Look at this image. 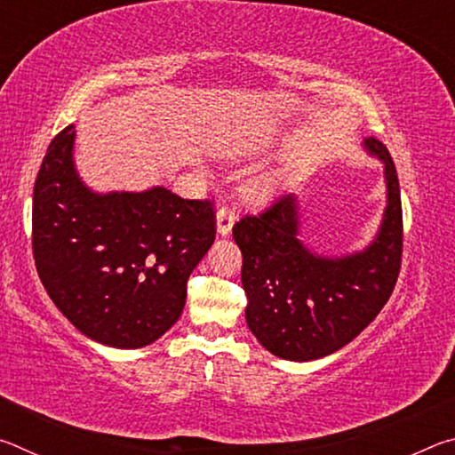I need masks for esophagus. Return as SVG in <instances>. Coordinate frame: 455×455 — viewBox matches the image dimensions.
Masks as SVG:
<instances>
[{
	"mask_svg": "<svg viewBox=\"0 0 455 455\" xmlns=\"http://www.w3.org/2000/svg\"><path fill=\"white\" fill-rule=\"evenodd\" d=\"M235 219V211H230L228 206H220L217 212V233L220 236H228L230 230H233Z\"/></svg>",
	"mask_w": 455,
	"mask_h": 455,
	"instance_id": "esophagus-1",
	"label": "esophagus"
}]
</instances>
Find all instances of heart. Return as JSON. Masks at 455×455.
<instances>
[{
	"mask_svg": "<svg viewBox=\"0 0 455 455\" xmlns=\"http://www.w3.org/2000/svg\"><path fill=\"white\" fill-rule=\"evenodd\" d=\"M246 192H249V196L252 200H257V203H263V200L273 196L275 184H273V180H255Z\"/></svg>",
	"mask_w": 455,
	"mask_h": 455,
	"instance_id": "b5f03b06",
	"label": "heart"
}]
</instances>
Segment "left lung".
Masks as SVG:
<instances>
[{
	"label": "left lung",
	"mask_w": 455,
	"mask_h": 455,
	"mask_svg": "<svg viewBox=\"0 0 455 455\" xmlns=\"http://www.w3.org/2000/svg\"><path fill=\"white\" fill-rule=\"evenodd\" d=\"M363 150L383 164L385 209L379 228L363 249L323 255L301 230V198L283 196L260 217L233 228L243 252L244 317L273 355L313 361L351 343L395 287L402 267V196L395 164L385 146L365 138Z\"/></svg>",
	"instance_id": "left-lung-1"
}]
</instances>
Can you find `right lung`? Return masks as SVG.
Masks as SVG:
<instances>
[{"label":"right lung","instance_id":"right-lung-1","mask_svg":"<svg viewBox=\"0 0 455 455\" xmlns=\"http://www.w3.org/2000/svg\"><path fill=\"white\" fill-rule=\"evenodd\" d=\"M74 144V126L61 130L36 179L37 275L92 341L146 347L182 315L188 276L214 241L212 204L164 187L98 192L76 168Z\"/></svg>","mask_w":455,"mask_h":455}]
</instances>
